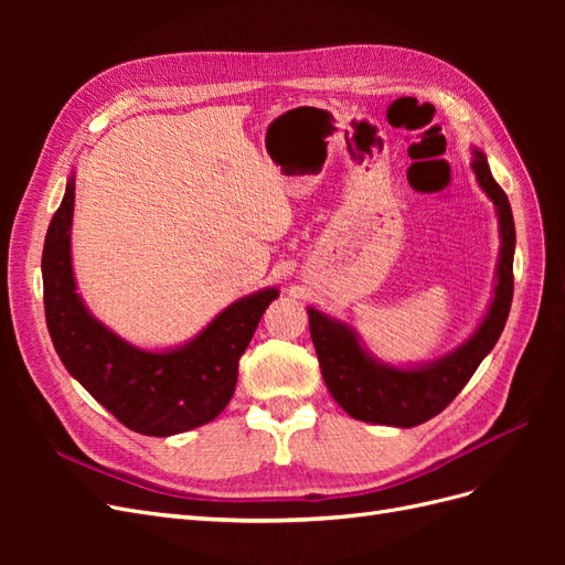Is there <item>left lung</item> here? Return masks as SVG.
<instances>
[{"mask_svg":"<svg viewBox=\"0 0 565 565\" xmlns=\"http://www.w3.org/2000/svg\"><path fill=\"white\" fill-rule=\"evenodd\" d=\"M471 172L494 204L500 228V256L488 311L461 344L436 361L393 365L374 355L349 322L309 306V328L320 372L332 398L358 422L409 429L446 409L467 386L476 367L498 344L514 297L516 228L511 204L492 179L483 150L471 146Z\"/></svg>","mask_w":565,"mask_h":565,"instance_id":"obj_1","label":"left lung"}]
</instances>
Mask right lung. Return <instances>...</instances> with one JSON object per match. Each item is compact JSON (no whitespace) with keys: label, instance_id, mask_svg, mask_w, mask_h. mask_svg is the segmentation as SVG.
<instances>
[{"label":"right lung","instance_id":"add662e5","mask_svg":"<svg viewBox=\"0 0 565 565\" xmlns=\"http://www.w3.org/2000/svg\"><path fill=\"white\" fill-rule=\"evenodd\" d=\"M73 212L75 172L42 252L46 328L65 370L136 434L167 438L216 419L233 398L237 361L278 287L235 299L179 347H136L100 322L77 292Z\"/></svg>","mask_w":565,"mask_h":565}]
</instances>
